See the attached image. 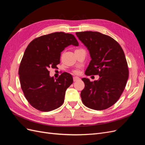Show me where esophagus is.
Listing matches in <instances>:
<instances>
[{
    "instance_id": "1",
    "label": "esophagus",
    "mask_w": 145,
    "mask_h": 145,
    "mask_svg": "<svg viewBox=\"0 0 145 145\" xmlns=\"http://www.w3.org/2000/svg\"><path fill=\"white\" fill-rule=\"evenodd\" d=\"M73 80H74V82H77V81L80 80V78L78 77H74Z\"/></svg>"
}]
</instances>
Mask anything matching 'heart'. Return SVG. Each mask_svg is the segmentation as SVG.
Returning <instances> with one entry per match:
<instances>
[{"label":"heart","instance_id":"obj_1","mask_svg":"<svg viewBox=\"0 0 145 145\" xmlns=\"http://www.w3.org/2000/svg\"><path fill=\"white\" fill-rule=\"evenodd\" d=\"M74 73L75 74H78V71H77V70H76V71H74Z\"/></svg>","mask_w":145,"mask_h":145}]
</instances>
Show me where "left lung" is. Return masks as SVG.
Masks as SVG:
<instances>
[{"label": "left lung", "instance_id": "8db88e82", "mask_svg": "<svg viewBox=\"0 0 145 145\" xmlns=\"http://www.w3.org/2000/svg\"><path fill=\"white\" fill-rule=\"evenodd\" d=\"M89 51L91 58L85 74L97 75V80L82 78L85 88L81 92L82 102L88 108L103 110L114 104L124 91L129 71L125 53L118 43L99 32L76 33Z\"/></svg>", "mask_w": 145, "mask_h": 145}]
</instances>
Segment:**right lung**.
Wrapping results in <instances>:
<instances>
[{
  "mask_svg": "<svg viewBox=\"0 0 145 145\" xmlns=\"http://www.w3.org/2000/svg\"><path fill=\"white\" fill-rule=\"evenodd\" d=\"M71 45L78 46L74 35L56 32L34 39L26 48L19 69L21 88L28 102L39 111H51L63 103L72 77L65 72L54 78L48 69L60 63L61 52Z\"/></svg>",
  "mask_w": 145,
  "mask_h": 145,
  "instance_id": "1",
  "label": "right lung"
}]
</instances>
